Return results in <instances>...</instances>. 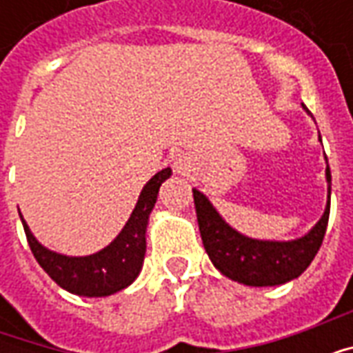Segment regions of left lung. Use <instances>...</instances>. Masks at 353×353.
Here are the masks:
<instances>
[{
    "label": "left lung",
    "instance_id": "8db88e82",
    "mask_svg": "<svg viewBox=\"0 0 353 353\" xmlns=\"http://www.w3.org/2000/svg\"><path fill=\"white\" fill-rule=\"evenodd\" d=\"M325 176L327 181L331 183L329 166L325 170ZM192 196L202 244L214 266L230 280L253 288L280 285L293 278H299L321 248L331 210V202H327L321 219L303 238L291 242H266L253 240L230 229L200 191L192 189Z\"/></svg>",
    "mask_w": 353,
    "mask_h": 353
}]
</instances>
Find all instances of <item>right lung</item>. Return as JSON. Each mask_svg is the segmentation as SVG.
<instances>
[{
  "label": "right lung",
  "instance_id": "right-lung-1",
  "mask_svg": "<svg viewBox=\"0 0 353 353\" xmlns=\"http://www.w3.org/2000/svg\"><path fill=\"white\" fill-rule=\"evenodd\" d=\"M172 176V170L164 168L154 174L139 194L138 204L132 212L119 236L101 252L88 257H65L43 248L22 219L28 244L35 261L41 265L58 285L81 296H108L128 288L138 278L145 257V229L149 214L157 202L162 181Z\"/></svg>",
  "mask_w": 353,
  "mask_h": 353
}]
</instances>
